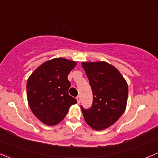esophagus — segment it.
<instances>
[{
  "label": "esophagus",
  "mask_w": 158,
  "mask_h": 158,
  "mask_svg": "<svg viewBox=\"0 0 158 158\" xmlns=\"http://www.w3.org/2000/svg\"><path fill=\"white\" fill-rule=\"evenodd\" d=\"M76 100H77V102L78 103H80V101H81V97L79 95H78L77 97H76Z\"/></svg>",
  "instance_id": "34e87169"
}]
</instances>
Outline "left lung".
<instances>
[{
  "mask_svg": "<svg viewBox=\"0 0 158 158\" xmlns=\"http://www.w3.org/2000/svg\"><path fill=\"white\" fill-rule=\"evenodd\" d=\"M82 67L92 88L91 107L81 105L85 122L96 130L108 128L123 114L128 98V85L120 73L106 62H83Z\"/></svg>",
  "mask_w": 158,
  "mask_h": 158,
  "instance_id": "obj_1",
  "label": "left lung"
}]
</instances>
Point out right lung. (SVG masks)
I'll return each instance as SVG.
<instances>
[{
    "mask_svg": "<svg viewBox=\"0 0 158 158\" xmlns=\"http://www.w3.org/2000/svg\"><path fill=\"white\" fill-rule=\"evenodd\" d=\"M76 65L74 61L55 58L41 64L28 79L26 92L29 107L46 125L59 123L69 107L77 103L68 94L71 83L67 76Z\"/></svg>",
    "mask_w": 158,
    "mask_h": 158,
    "instance_id": "1",
    "label": "right lung"
}]
</instances>
